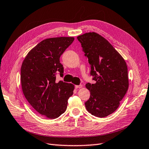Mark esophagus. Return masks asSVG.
<instances>
[{"instance_id":"34e87169","label":"esophagus","mask_w":149,"mask_h":149,"mask_svg":"<svg viewBox=\"0 0 149 149\" xmlns=\"http://www.w3.org/2000/svg\"><path fill=\"white\" fill-rule=\"evenodd\" d=\"M83 87V85L82 84H79V85H76L75 86V88H81Z\"/></svg>"}]
</instances>
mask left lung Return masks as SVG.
I'll return each mask as SVG.
<instances>
[{
    "mask_svg": "<svg viewBox=\"0 0 149 149\" xmlns=\"http://www.w3.org/2000/svg\"><path fill=\"white\" fill-rule=\"evenodd\" d=\"M77 38L91 65L90 74L96 81L86 84L91 93L86 108L92 115L104 118L118 109L127 93V65L112 45L98 33H86Z\"/></svg>",
    "mask_w": 149,
    "mask_h": 149,
    "instance_id": "left-lung-1",
    "label": "left lung"
}]
</instances>
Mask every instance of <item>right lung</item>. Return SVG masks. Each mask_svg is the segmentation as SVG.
<instances>
[{"label": "right lung", "mask_w": 149, "mask_h": 149, "mask_svg": "<svg viewBox=\"0 0 149 149\" xmlns=\"http://www.w3.org/2000/svg\"><path fill=\"white\" fill-rule=\"evenodd\" d=\"M74 37L43 40L28 53L21 66L20 81L26 100L35 110L47 118L55 119L65 112L74 86L56 81L63 76L60 58L74 41Z\"/></svg>", "instance_id": "right-lung-1"}]
</instances>
